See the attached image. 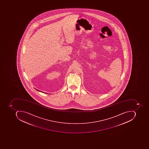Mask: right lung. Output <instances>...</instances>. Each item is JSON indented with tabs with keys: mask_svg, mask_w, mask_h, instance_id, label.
<instances>
[{
	"mask_svg": "<svg viewBox=\"0 0 149 149\" xmlns=\"http://www.w3.org/2000/svg\"><path fill=\"white\" fill-rule=\"evenodd\" d=\"M37 90V91H38V90ZM40 92H42V91H40Z\"/></svg>",
	"mask_w": 149,
	"mask_h": 149,
	"instance_id": "obj_1",
	"label": "right lung"
}]
</instances>
